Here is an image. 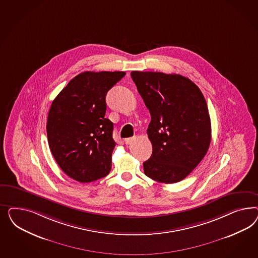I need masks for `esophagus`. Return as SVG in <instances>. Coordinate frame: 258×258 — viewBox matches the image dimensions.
Wrapping results in <instances>:
<instances>
[{
	"label": "esophagus",
	"instance_id": "obj_1",
	"mask_svg": "<svg viewBox=\"0 0 258 258\" xmlns=\"http://www.w3.org/2000/svg\"><path fill=\"white\" fill-rule=\"evenodd\" d=\"M134 137H131V138H126V139H125V144H126V145H130V144H132L133 143V141H134Z\"/></svg>",
	"mask_w": 258,
	"mask_h": 258
}]
</instances>
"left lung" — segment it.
<instances>
[{
  "label": "left lung",
  "instance_id": "left-lung-1",
  "mask_svg": "<svg viewBox=\"0 0 258 258\" xmlns=\"http://www.w3.org/2000/svg\"><path fill=\"white\" fill-rule=\"evenodd\" d=\"M151 121L152 155L144 165L152 180L174 183L193 171L207 153L211 121L203 93L189 78L159 72L131 74Z\"/></svg>",
  "mask_w": 258,
  "mask_h": 258
}]
</instances>
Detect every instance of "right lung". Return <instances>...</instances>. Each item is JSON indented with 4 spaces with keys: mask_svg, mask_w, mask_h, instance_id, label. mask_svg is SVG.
I'll list each match as a JSON object with an SVG mask.
<instances>
[{
    "mask_svg": "<svg viewBox=\"0 0 258 258\" xmlns=\"http://www.w3.org/2000/svg\"><path fill=\"white\" fill-rule=\"evenodd\" d=\"M125 72H84L57 94L47 119V138L55 162L70 178L90 182L107 176L115 147L106 95Z\"/></svg>",
    "mask_w": 258,
    "mask_h": 258,
    "instance_id": "add662e5",
    "label": "right lung"
}]
</instances>
